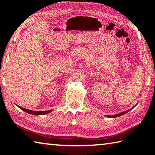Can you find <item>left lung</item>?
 Wrapping results in <instances>:
<instances>
[{
    "instance_id": "left-lung-1",
    "label": "left lung",
    "mask_w": 155,
    "mask_h": 155,
    "mask_svg": "<svg viewBox=\"0 0 155 155\" xmlns=\"http://www.w3.org/2000/svg\"><path fill=\"white\" fill-rule=\"evenodd\" d=\"M134 108V107H132L131 109H130V110H126V111H125V112H121V113H119V114H115V115H112V116H108V115H107V117H109V118H115V117H120V116H121V115H123V114H126V113H127V112H129V111H130V110H132V109H133Z\"/></svg>"
}]
</instances>
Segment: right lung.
I'll return each mask as SVG.
<instances>
[{
    "label": "right lung",
    "instance_id": "add662e5",
    "mask_svg": "<svg viewBox=\"0 0 155 155\" xmlns=\"http://www.w3.org/2000/svg\"><path fill=\"white\" fill-rule=\"evenodd\" d=\"M18 107H20L22 110H23V111L28 112V113H29V114H34V115H43V114H48V113L50 112L51 111H52V110H48V111H32V110H27V109L23 108V107H21L20 106H18Z\"/></svg>",
    "mask_w": 155,
    "mask_h": 155
}]
</instances>
